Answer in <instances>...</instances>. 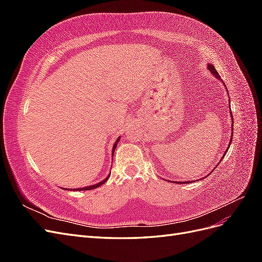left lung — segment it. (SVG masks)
<instances>
[{
	"label": "left lung",
	"mask_w": 262,
	"mask_h": 262,
	"mask_svg": "<svg viewBox=\"0 0 262 262\" xmlns=\"http://www.w3.org/2000/svg\"><path fill=\"white\" fill-rule=\"evenodd\" d=\"M208 69H209V71H210V72H211L212 74L215 75V77H217L219 80H220V75H219L217 71L215 70V68H214V66H213V64H209V66H208ZM224 86H225V85H224ZM225 89H226V86H225ZM231 115H232V113H231ZM232 118H233V116H232ZM233 125H234V124L232 123V131H234V130H233ZM232 141H233V136H232L231 140H229V144H228V145H231V142H232ZM228 147H229V146H228ZM228 147H227V148H228ZM226 152H227V149L225 150V154H226ZM225 154L223 155V157L225 156ZM223 157H222V158H223ZM208 176H209V175H208ZM177 182H178V181H177ZM185 182H187V184H188V181H185ZM178 184H182V182H178Z\"/></svg>",
	"instance_id": "8db88e82"
}]
</instances>
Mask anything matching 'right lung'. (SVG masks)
Segmentation results:
<instances>
[{"mask_svg": "<svg viewBox=\"0 0 262 262\" xmlns=\"http://www.w3.org/2000/svg\"><path fill=\"white\" fill-rule=\"evenodd\" d=\"M119 140H120V138H118L117 139V141L115 142V144H114V147H113V156H114V153H115V149H116V147H117V144H118V142H119ZM109 176L110 175H108V177H106V179H104L102 181H100V182H98V184H95V185H93V186H90V187H84V188H78V189H75V190H80V191H82V190H92V189H95V188H97V187H100L101 185H104L105 182L108 180V178H109Z\"/></svg>", "mask_w": 262, "mask_h": 262, "instance_id": "1", "label": "right lung"}]
</instances>
